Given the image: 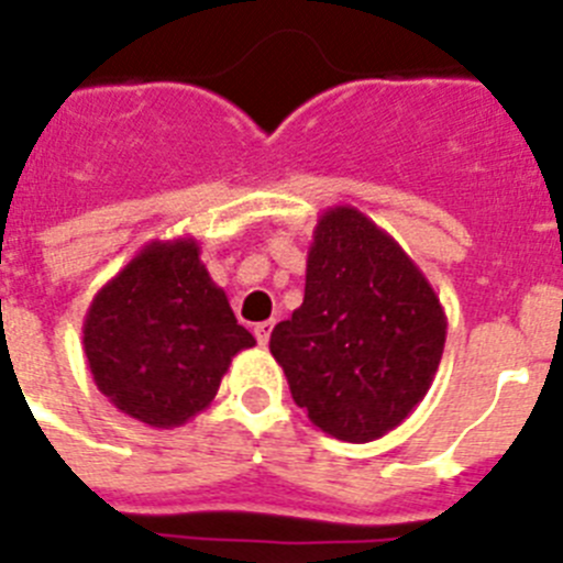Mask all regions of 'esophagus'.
I'll list each match as a JSON object with an SVG mask.
<instances>
[{"mask_svg":"<svg viewBox=\"0 0 563 563\" xmlns=\"http://www.w3.org/2000/svg\"><path fill=\"white\" fill-rule=\"evenodd\" d=\"M271 332H273V321H262V324L253 327V335H256L258 346H267V341H271Z\"/></svg>","mask_w":563,"mask_h":563,"instance_id":"34e87169","label":"esophagus"}]
</instances>
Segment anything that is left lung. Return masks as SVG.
Segmentation results:
<instances>
[{
    "instance_id": "1",
    "label": "left lung",
    "mask_w": 563,
    "mask_h": 563,
    "mask_svg": "<svg viewBox=\"0 0 563 563\" xmlns=\"http://www.w3.org/2000/svg\"><path fill=\"white\" fill-rule=\"evenodd\" d=\"M449 318L389 233L352 206L327 208L307 253L305 305L271 352L312 426L343 442L397 429L434 383Z\"/></svg>"
}]
</instances>
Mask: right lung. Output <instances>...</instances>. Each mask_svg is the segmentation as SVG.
<instances>
[{"label": "right lung", "mask_w": 563, "mask_h": 563, "mask_svg": "<svg viewBox=\"0 0 563 563\" xmlns=\"http://www.w3.org/2000/svg\"><path fill=\"white\" fill-rule=\"evenodd\" d=\"M253 343L191 236L148 242L84 318L98 391L152 429H177L208 409L233 355Z\"/></svg>", "instance_id": "right-lung-1"}]
</instances>
